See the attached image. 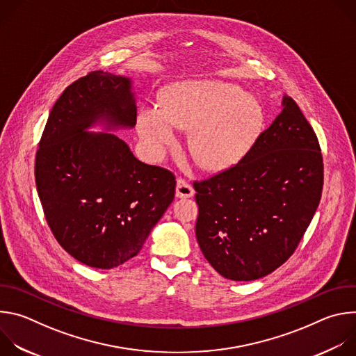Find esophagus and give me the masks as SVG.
Masks as SVG:
<instances>
[{
    "instance_id": "34e87169",
    "label": "esophagus",
    "mask_w": 356,
    "mask_h": 356,
    "mask_svg": "<svg viewBox=\"0 0 356 356\" xmlns=\"http://www.w3.org/2000/svg\"><path fill=\"white\" fill-rule=\"evenodd\" d=\"M194 195V188L190 183L183 179H179L176 183V197L177 198H190Z\"/></svg>"
}]
</instances>
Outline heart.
Listing matches in <instances>:
<instances>
[{"label":"heart","mask_w":356,"mask_h":356,"mask_svg":"<svg viewBox=\"0 0 356 356\" xmlns=\"http://www.w3.org/2000/svg\"><path fill=\"white\" fill-rule=\"evenodd\" d=\"M265 125L259 101L235 84L194 80L168 87L162 107H143L138 132L154 152L176 139V128L189 129L188 149L200 168L228 170L241 163L258 142Z\"/></svg>","instance_id":"1"}]
</instances>
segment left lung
Here are the masks:
<instances>
[{"label":"left lung","mask_w":356,"mask_h":356,"mask_svg":"<svg viewBox=\"0 0 356 356\" xmlns=\"http://www.w3.org/2000/svg\"><path fill=\"white\" fill-rule=\"evenodd\" d=\"M318 139L294 99L236 166L194 183L197 242L225 279H261L283 265L309 228L323 191Z\"/></svg>","instance_id":"left-lung-1"}]
</instances>
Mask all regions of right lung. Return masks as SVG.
Wrapping results in <instances>:
<instances>
[{
  "label": "right lung",
  "instance_id": "1",
  "mask_svg": "<svg viewBox=\"0 0 356 356\" xmlns=\"http://www.w3.org/2000/svg\"><path fill=\"white\" fill-rule=\"evenodd\" d=\"M135 124L134 80L98 70L63 91L39 142L35 179L47 224L90 268L138 255L175 198V176L138 161L115 134Z\"/></svg>",
  "mask_w": 356,
  "mask_h": 356
}]
</instances>
